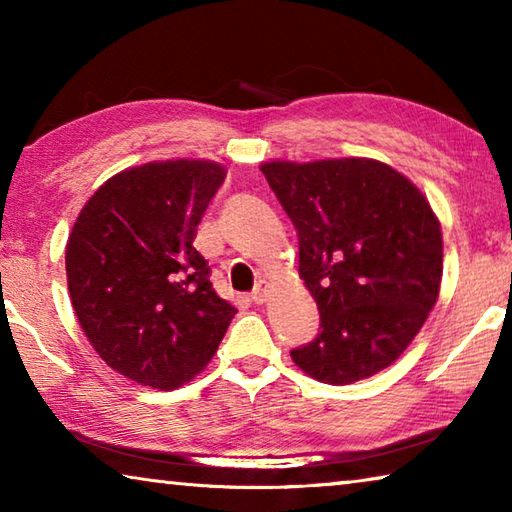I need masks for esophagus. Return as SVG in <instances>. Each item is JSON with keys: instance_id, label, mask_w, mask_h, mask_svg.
Returning <instances> with one entry per match:
<instances>
[{"instance_id": "esophagus-1", "label": "esophagus", "mask_w": 512, "mask_h": 512, "mask_svg": "<svg viewBox=\"0 0 512 512\" xmlns=\"http://www.w3.org/2000/svg\"><path fill=\"white\" fill-rule=\"evenodd\" d=\"M250 298H253L255 305H264L266 298H268V284L266 282H259L257 287H255V291H253V296H250Z\"/></svg>"}]
</instances>
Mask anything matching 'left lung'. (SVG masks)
Here are the masks:
<instances>
[{"mask_svg": "<svg viewBox=\"0 0 512 512\" xmlns=\"http://www.w3.org/2000/svg\"><path fill=\"white\" fill-rule=\"evenodd\" d=\"M262 173L296 225L298 271L320 314L318 336L291 359L334 386L377 375L438 300L443 232L429 201L368 158L275 160Z\"/></svg>", "mask_w": 512, "mask_h": 512, "instance_id": "obj_1", "label": "left lung"}]
</instances>
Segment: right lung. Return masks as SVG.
Masks as SVG:
<instances>
[{
	"label": "right lung",
	"instance_id": "1",
	"mask_svg": "<svg viewBox=\"0 0 512 512\" xmlns=\"http://www.w3.org/2000/svg\"><path fill=\"white\" fill-rule=\"evenodd\" d=\"M225 169L210 160L131 167L103 183L67 239L69 298L119 375L173 391L219 348L237 309L216 296L196 228Z\"/></svg>",
	"mask_w": 512,
	"mask_h": 512
}]
</instances>
